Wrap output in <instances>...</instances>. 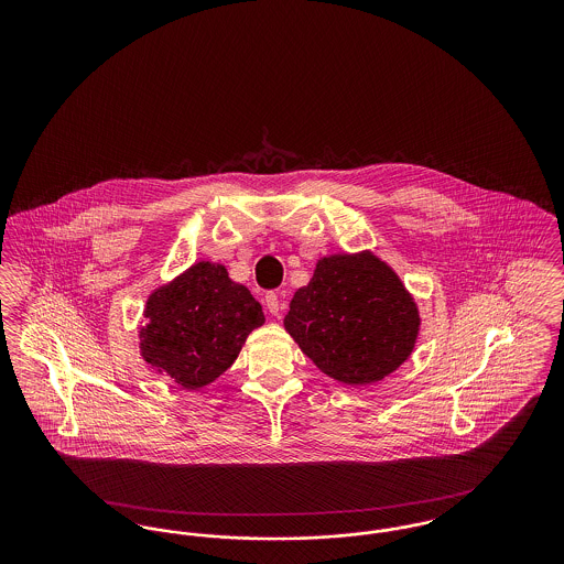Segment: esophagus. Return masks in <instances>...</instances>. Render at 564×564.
<instances>
[{
	"mask_svg": "<svg viewBox=\"0 0 564 564\" xmlns=\"http://www.w3.org/2000/svg\"><path fill=\"white\" fill-rule=\"evenodd\" d=\"M264 300H267V308H269L270 315H279L285 308V300L279 292H269Z\"/></svg>",
	"mask_w": 564,
	"mask_h": 564,
	"instance_id": "34e87169",
	"label": "esophagus"
}]
</instances>
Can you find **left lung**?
I'll return each mask as SVG.
<instances>
[{
	"label": "left lung",
	"mask_w": 564,
	"mask_h": 564,
	"mask_svg": "<svg viewBox=\"0 0 564 564\" xmlns=\"http://www.w3.org/2000/svg\"><path fill=\"white\" fill-rule=\"evenodd\" d=\"M419 311L398 274L372 253L329 256L292 297L285 329L323 375L370 384L414 349Z\"/></svg>",
	"instance_id": "obj_1"
}]
</instances>
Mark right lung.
Here are the masks:
<instances>
[{
  "mask_svg": "<svg viewBox=\"0 0 564 564\" xmlns=\"http://www.w3.org/2000/svg\"><path fill=\"white\" fill-rule=\"evenodd\" d=\"M145 319L143 359L184 389H200L235 364L264 313L221 264L198 262L150 295Z\"/></svg>",
  "mask_w": 564,
  "mask_h": 564,
  "instance_id": "right-lung-1",
  "label": "right lung"
}]
</instances>
